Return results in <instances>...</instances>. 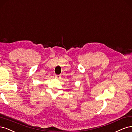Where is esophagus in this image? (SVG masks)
<instances>
[{"mask_svg": "<svg viewBox=\"0 0 132 132\" xmlns=\"http://www.w3.org/2000/svg\"><path fill=\"white\" fill-rule=\"evenodd\" d=\"M55 78H56L57 79H60V77H61V76L60 75H55Z\"/></svg>", "mask_w": 132, "mask_h": 132, "instance_id": "34e87169", "label": "esophagus"}]
</instances>
